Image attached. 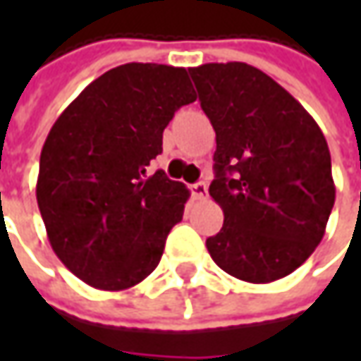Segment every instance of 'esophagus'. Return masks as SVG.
Returning a JSON list of instances; mask_svg holds the SVG:
<instances>
[{
  "label": "esophagus",
  "mask_w": 361,
  "mask_h": 361,
  "mask_svg": "<svg viewBox=\"0 0 361 361\" xmlns=\"http://www.w3.org/2000/svg\"><path fill=\"white\" fill-rule=\"evenodd\" d=\"M190 192H192V197L197 201H202V199H207V185L204 183H195V185H190Z\"/></svg>",
  "instance_id": "esophagus-1"
}]
</instances>
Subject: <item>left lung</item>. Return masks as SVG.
<instances>
[{
	"instance_id": "obj_1",
	"label": "left lung",
	"mask_w": 361,
	"mask_h": 361,
	"mask_svg": "<svg viewBox=\"0 0 361 361\" xmlns=\"http://www.w3.org/2000/svg\"><path fill=\"white\" fill-rule=\"evenodd\" d=\"M188 74L216 134L209 195L225 221L207 249L241 281H277L324 239L336 201L326 136L289 92L249 63H202Z\"/></svg>"
}]
</instances>
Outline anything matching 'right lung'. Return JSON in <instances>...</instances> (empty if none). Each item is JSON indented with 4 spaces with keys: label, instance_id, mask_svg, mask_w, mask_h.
Instances as JSON below:
<instances>
[{
    "label": "right lung",
    "instance_id": "obj_1",
    "mask_svg": "<svg viewBox=\"0 0 361 361\" xmlns=\"http://www.w3.org/2000/svg\"><path fill=\"white\" fill-rule=\"evenodd\" d=\"M197 100L185 68L124 63L80 92L39 157L37 207L54 253L84 283L122 291L157 269L188 188L148 164L180 106Z\"/></svg>",
    "mask_w": 361,
    "mask_h": 361
}]
</instances>
